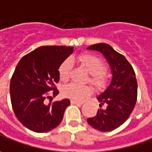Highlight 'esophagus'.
<instances>
[{
	"instance_id": "1",
	"label": "esophagus",
	"mask_w": 152,
	"mask_h": 152,
	"mask_svg": "<svg viewBox=\"0 0 152 152\" xmlns=\"http://www.w3.org/2000/svg\"><path fill=\"white\" fill-rule=\"evenodd\" d=\"M71 104H83V101H77V100H74V99H71L70 100Z\"/></svg>"
}]
</instances>
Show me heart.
<instances>
[{"label": "heart", "instance_id": "heart-1", "mask_svg": "<svg viewBox=\"0 0 152 152\" xmlns=\"http://www.w3.org/2000/svg\"><path fill=\"white\" fill-rule=\"evenodd\" d=\"M77 60L83 64L85 69L91 74L90 83L97 89H102L108 83V75L105 73V64L99 57L84 53L77 58ZM71 70L70 59H65L58 67V76L61 82L69 80ZM92 93V88L89 86L78 85L76 83H69L62 88V94L66 98L74 100H82Z\"/></svg>", "mask_w": 152, "mask_h": 152}]
</instances>
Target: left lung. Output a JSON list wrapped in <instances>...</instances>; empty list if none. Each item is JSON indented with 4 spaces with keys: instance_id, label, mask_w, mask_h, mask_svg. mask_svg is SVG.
Instances as JSON below:
<instances>
[{
    "instance_id": "8db88e82",
    "label": "left lung",
    "mask_w": 152,
    "mask_h": 152,
    "mask_svg": "<svg viewBox=\"0 0 152 152\" xmlns=\"http://www.w3.org/2000/svg\"><path fill=\"white\" fill-rule=\"evenodd\" d=\"M88 49L100 52L108 61L112 80L109 87L97 97L99 107L97 115L88 118V123L101 132H110L127 121L137 100L138 84L132 65L122 54L106 43L92 45Z\"/></svg>"
}]
</instances>
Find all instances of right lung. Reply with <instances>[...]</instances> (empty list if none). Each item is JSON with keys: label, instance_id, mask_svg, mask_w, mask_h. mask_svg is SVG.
Wrapping results in <instances>:
<instances>
[{"label": "right lung", "instance_id": "1", "mask_svg": "<svg viewBox=\"0 0 152 152\" xmlns=\"http://www.w3.org/2000/svg\"><path fill=\"white\" fill-rule=\"evenodd\" d=\"M72 47L44 46L24 55L17 64L10 82L12 110L18 120L37 133L50 131L61 122L70 101L64 99L46 104L51 97L48 92L58 94V67L73 53ZM53 99V98H52Z\"/></svg>", "mask_w": 152, "mask_h": 152}]
</instances>
